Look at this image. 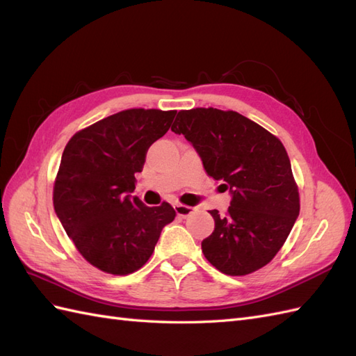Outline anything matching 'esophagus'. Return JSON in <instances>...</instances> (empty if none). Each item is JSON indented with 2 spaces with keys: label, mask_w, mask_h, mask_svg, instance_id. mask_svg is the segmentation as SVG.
Here are the masks:
<instances>
[{
  "label": "esophagus",
  "mask_w": 356,
  "mask_h": 356,
  "mask_svg": "<svg viewBox=\"0 0 356 356\" xmlns=\"http://www.w3.org/2000/svg\"><path fill=\"white\" fill-rule=\"evenodd\" d=\"M174 208H175V212H177L178 217H182V218L188 217V215H191L193 212L196 211V208H193V207H187V204H175Z\"/></svg>",
  "instance_id": "34e87169"
}]
</instances>
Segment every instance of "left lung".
I'll return each mask as SVG.
<instances>
[{
  "mask_svg": "<svg viewBox=\"0 0 356 356\" xmlns=\"http://www.w3.org/2000/svg\"><path fill=\"white\" fill-rule=\"evenodd\" d=\"M172 132L184 135L204 170L232 193L224 215L209 211L215 229L202 252L221 273L245 276L273 260L300 212L298 187L279 138L236 111L178 113Z\"/></svg>",
  "mask_w": 356,
  "mask_h": 356,
  "instance_id": "1",
  "label": "left lung"
}]
</instances>
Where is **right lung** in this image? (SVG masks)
<instances>
[{"label": "right lung", "instance_id": "1", "mask_svg": "<svg viewBox=\"0 0 356 356\" xmlns=\"http://www.w3.org/2000/svg\"><path fill=\"white\" fill-rule=\"evenodd\" d=\"M177 111L132 108L74 134L53 186L55 212L83 258L124 276L152 257L161 229L175 218L168 202L145 204L131 195L149 145L163 136Z\"/></svg>", "mask_w": 356, "mask_h": 356}]
</instances>
